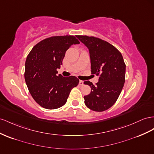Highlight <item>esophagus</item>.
I'll return each instance as SVG.
<instances>
[{"label":"esophagus","instance_id":"obj_1","mask_svg":"<svg viewBox=\"0 0 154 154\" xmlns=\"http://www.w3.org/2000/svg\"><path fill=\"white\" fill-rule=\"evenodd\" d=\"M79 84H80V85H84V81L80 80V82H79Z\"/></svg>","mask_w":154,"mask_h":154}]
</instances>
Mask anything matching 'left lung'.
Wrapping results in <instances>:
<instances>
[{
	"label": "left lung",
	"mask_w": 154,
	"mask_h": 154,
	"mask_svg": "<svg viewBox=\"0 0 154 154\" xmlns=\"http://www.w3.org/2000/svg\"><path fill=\"white\" fill-rule=\"evenodd\" d=\"M76 37L89 49L91 74L100 75L96 85L89 81L84 82L91 89L90 94L84 97L85 104L94 111H106L117 100L125 82L126 65L123 57L106 41L87 35Z\"/></svg>",
	"instance_id": "left-lung-1"
}]
</instances>
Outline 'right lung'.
I'll return each mask as SVG.
<instances>
[{
  "label": "right lung",
  "instance_id": "add662e5",
  "mask_svg": "<svg viewBox=\"0 0 154 154\" xmlns=\"http://www.w3.org/2000/svg\"><path fill=\"white\" fill-rule=\"evenodd\" d=\"M79 43L73 35L53 36L40 41L29 53L24 78L32 98L41 107L55 109L63 106L70 91L78 85L76 76H57V69L69 47Z\"/></svg>",
  "mask_w": 154,
  "mask_h": 154
}]
</instances>
